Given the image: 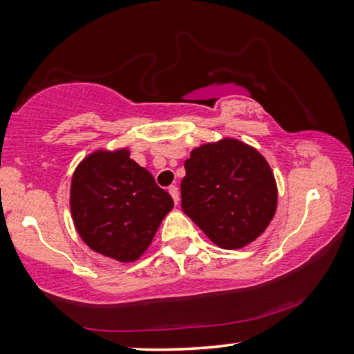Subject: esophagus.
<instances>
[{
	"mask_svg": "<svg viewBox=\"0 0 354 354\" xmlns=\"http://www.w3.org/2000/svg\"><path fill=\"white\" fill-rule=\"evenodd\" d=\"M168 192H170L173 200H175V203L178 205V203H179V192H178V187H176V186H170V187H168Z\"/></svg>",
	"mask_w": 354,
	"mask_h": 354,
	"instance_id": "esophagus-1",
	"label": "esophagus"
}]
</instances>
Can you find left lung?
<instances>
[{
  "mask_svg": "<svg viewBox=\"0 0 354 354\" xmlns=\"http://www.w3.org/2000/svg\"><path fill=\"white\" fill-rule=\"evenodd\" d=\"M181 207L223 250H240L266 232L278 189L268 162L254 147L223 138L191 151L184 162Z\"/></svg>",
  "mask_w": 354,
  "mask_h": 354,
  "instance_id": "obj_1",
  "label": "left lung"
}]
</instances>
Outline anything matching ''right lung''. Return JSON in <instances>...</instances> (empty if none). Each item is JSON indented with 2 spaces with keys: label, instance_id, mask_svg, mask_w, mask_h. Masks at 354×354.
I'll return each mask as SVG.
<instances>
[{
  "label": "right lung",
  "instance_id": "obj_1",
  "mask_svg": "<svg viewBox=\"0 0 354 354\" xmlns=\"http://www.w3.org/2000/svg\"><path fill=\"white\" fill-rule=\"evenodd\" d=\"M71 218L84 243L119 262H135L151 246L173 198L129 147L97 149L84 157L71 178Z\"/></svg>",
  "mask_w": 354,
  "mask_h": 354
}]
</instances>
